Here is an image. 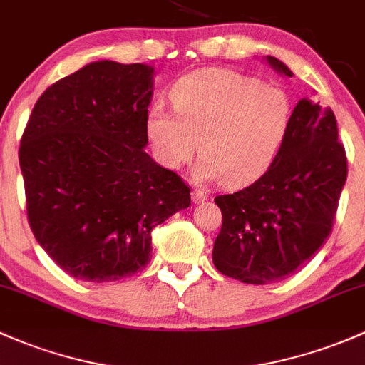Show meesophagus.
<instances>
[{"instance_id":"esophagus-1","label":"esophagus","mask_w":365,"mask_h":365,"mask_svg":"<svg viewBox=\"0 0 365 365\" xmlns=\"http://www.w3.org/2000/svg\"><path fill=\"white\" fill-rule=\"evenodd\" d=\"M191 198H193L195 203H203L207 198H209V195H207V191L203 190H193L191 191Z\"/></svg>"}]
</instances>
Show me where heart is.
<instances>
[{
  "label": "heart",
  "mask_w": 365,
  "mask_h": 365,
  "mask_svg": "<svg viewBox=\"0 0 365 365\" xmlns=\"http://www.w3.org/2000/svg\"><path fill=\"white\" fill-rule=\"evenodd\" d=\"M174 111L155 104L148 135L156 158L168 168L200 160L202 181L244 186L261 178L277 158L292 121L289 93L278 85L230 69H202L170 92Z\"/></svg>",
  "instance_id": "obj_1"
}]
</instances>
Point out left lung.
Returning a JSON list of instances; mask_svg holds the SVG:
<instances>
[{"mask_svg":"<svg viewBox=\"0 0 365 365\" xmlns=\"http://www.w3.org/2000/svg\"><path fill=\"white\" fill-rule=\"evenodd\" d=\"M266 61L292 76L278 58ZM346 174L334 113L304 97L268 170L244 190L214 198L222 212L212 250L215 268L254 285L296 273L327 240Z\"/></svg>","mask_w":365,"mask_h":365,"instance_id":"obj_1","label":"left lung"}]
</instances>
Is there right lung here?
<instances>
[{
	"label": "right lung",
	"instance_id": "1",
	"mask_svg": "<svg viewBox=\"0 0 365 365\" xmlns=\"http://www.w3.org/2000/svg\"><path fill=\"white\" fill-rule=\"evenodd\" d=\"M153 73L146 64H87L41 93L22 134L29 226L78 280L143 269L151 231L191 203L190 186L144 151Z\"/></svg>",
	"mask_w": 365,
	"mask_h": 365
}]
</instances>
